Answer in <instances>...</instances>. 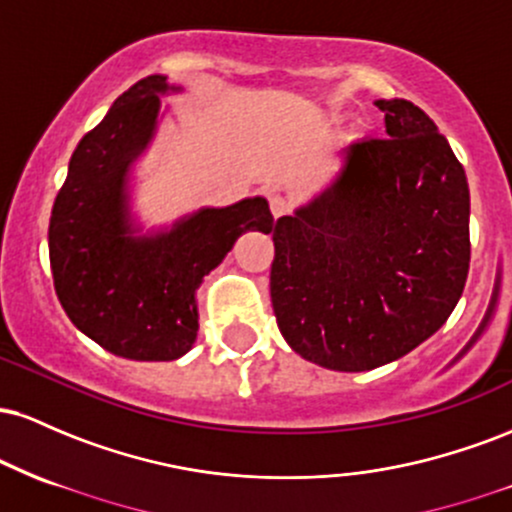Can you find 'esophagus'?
Returning <instances> with one entry per match:
<instances>
[{"label":"esophagus","instance_id":"34e87169","mask_svg":"<svg viewBox=\"0 0 512 512\" xmlns=\"http://www.w3.org/2000/svg\"><path fill=\"white\" fill-rule=\"evenodd\" d=\"M269 211H272L274 219H281L289 211V204H286V199L281 195H269Z\"/></svg>","mask_w":512,"mask_h":512}]
</instances>
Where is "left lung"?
<instances>
[{
    "mask_svg": "<svg viewBox=\"0 0 512 512\" xmlns=\"http://www.w3.org/2000/svg\"><path fill=\"white\" fill-rule=\"evenodd\" d=\"M375 105L390 139L344 146L332 180L272 228L281 337L342 373L426 342L469 272V185L448 139L414 103Z\"/></svg>",
    "mask_w": 512,
    "mask_h": 512,
    "instance_id": "obj_1",
    "label": "left lung"
}]
</instances>
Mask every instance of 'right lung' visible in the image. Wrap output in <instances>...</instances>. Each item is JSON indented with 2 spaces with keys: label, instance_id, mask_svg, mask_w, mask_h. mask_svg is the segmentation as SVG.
<instances>
[{
  "label": "right lung",
  "instance_id": "add662e5",
  "mask_svg": "<svg viewBox=\"0 0 512 512\" xmlns=\"http://www.w3.org/2000/svg\"><path fill=\"white\" fill-rule=\"evenodd\" d=\"M151 74L122 93L81 139L50 216V267L64 313L79 332L129 361H175L199 330L197 289L248 231L269 233L264 197L202 207L170 226L134 211L137 161L166 117L161 96L180 93Z\"/></svg>",
  "mask_w": 512,
  "mask_h": 512
}]
</instances>
